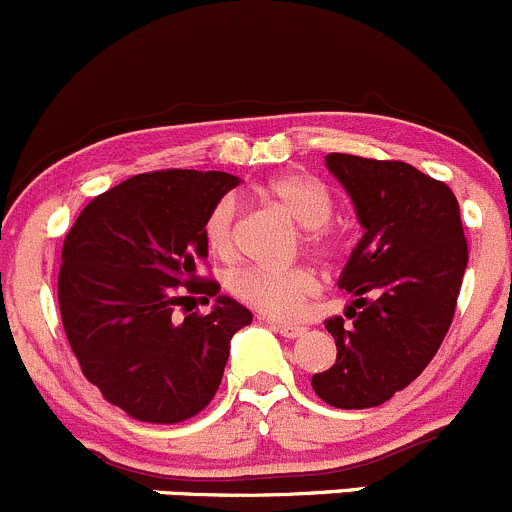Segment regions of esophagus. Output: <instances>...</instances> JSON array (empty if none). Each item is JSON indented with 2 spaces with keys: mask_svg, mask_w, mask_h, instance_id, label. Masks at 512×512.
Masks as SVG:
<instances>
[{
  "mask_svg": "<svg viewBox=\"0 0 512 512\" xmlns=\"http://www.w3.org/2000/svg\"><path fill=\"white\" fill-rule=\"evenodd\" d=\"M271 326H273V331L281 333L283 338H298V336H303V331H306L303 326H293V323H273L271 321Z\"/></svg>",
  "mask_w": 512,
  "mask_h": 512,
  "instance_id": "1",
  "label": "esophagus"
}]
</instances>
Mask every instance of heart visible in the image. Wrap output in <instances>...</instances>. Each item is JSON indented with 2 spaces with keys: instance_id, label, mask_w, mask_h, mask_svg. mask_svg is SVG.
Instances as JSON below:
<instances>
[{
  "instance_id": "heart-1",
  "label": "heart",
  "mask_w": 512,
  "mask_h": 512,
  "mask_svg": "<svg viewBox=\"0 0 512 512\" xmlns=\"http://www.w3.org/2000/svg\"><path fill=\"white\" fill-rule=\"evenodd\" d=\"M263 199L303 226V241L316 254H331L336 234L328 226L333 199L326 186L306 171H286L273 176L261 189ZM236 216L239 206L231 196L216 201L204 221V239L211 254L231 258L236 251ZM231 291L239 301L273 318H293L301 313L308 298L318 291V278L311 268H241L231 278Z\"/></svg>"
}]
</instances>
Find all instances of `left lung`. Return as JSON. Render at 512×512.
<instances>
[{
  "mask_svg": "<svg viewBox=\"0 0 512 512\" xmlns=\"http://www.w3.org/2000/svg\"><path fill=\"white\" fill-rule=\"evenodd\" d=\"M326 166L356 209L363 236L338 288L346 318L326 321L336 363L311 386L333 408H373L416 381L438 353L458 303L468 244L458 199L406 161L328 154Z\"/></svg>",
  "mask_w": 512,
  "mask_h": 512,
  "instance_id": "obj_1",
  "label": "left lung"
}]
</instances>
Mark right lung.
<instances>
[{
  "label": "right lung",
  "mask_w": 512,
  "mask_h": 512,
  "mask_svg": "<svg viewBox=\"0 0 512 512\" xmlns=\"http://www.w3.org/2000/svg\"><path fill=\"white\" fill-rule=\"evenodd\" d=\"M239 176L169 169L136 174L84 206L59 268V313L86 381L126 416L181 423L219 391L231 338L254 321L229 296L184 322L173 316L194 292L209 256L204 221ZM188 310V309H187Z\"/></svg>",
  "instance_id": "1"
}]
</instances>
